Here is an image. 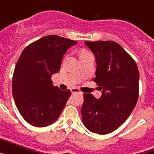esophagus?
<instances>
[{
	"label": "esophagus",
	"instance_id": "esophagus-1",
	"mask_svg": "<svg viewBox=\"0 0 154 154\" xmlns=\"http://www.w3.org/2000/svg\"><path fill=\"white\" fill-rule=\"evenodd\" d=\"M71 92H72V93H82V92H80L78 89H75V88H73V89H71Z\"/></svg>",
	"mask_w": 154,
	"mask_h": 154
}]
</instances>
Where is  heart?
<instances>
[{"label": "heart", "instance_id": "b5f03b06", "mask_svg": "<svg viewBox=\"0 0 154 154\" xmlns=\"http://www.w3.org/2000/svg\"><path fill=\"white\" fill-rule=\"evenodd\" d=\"M89 54H91L89 51H87V50H85V49H82L81 51H79V57L81 58V57L85 56V55H89Z\"/></svg>", "mask_w": 154, "mask_h": 154}]
</instances>
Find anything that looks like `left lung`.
Segmentation results:
<instances>
[{
  "label": "left lung",
  "instance_id": "8db88e82",
  "mask_svg": "<svg viewBox=\"0 0 154 154\" xmlns=\"http://www.w3.org/2000/svg\"><path fill=\"white\" fill-rule=\"evenodd\" d=\"M96 57V78L102 96L83 94L82 122L92 133L107 134L127 119L139 97V70L135 61L112 41L85 42Z\"/></svg>",
  "mask_w": 154,
  "mask_h": 154
}]
</instances>
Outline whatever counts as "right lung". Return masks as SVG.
<instances>
[{"mask_svg":"<svg viewBox=\"0 0 154 154\" xmlns=\"http://www.w3.org/2000/svg\"><path fill=\"white\" fill-rule=\"evenodd\" d=\"M77 42L48 35L22 51L14 71L12 93L19 112L37 127L51 125L59 117L71 91L55 87L51 75L59 72L62 58Z\"/></svg>","mask_w":154,"mask_h":154,"instance_id":"obj_1","label":"right lung"}]
</instances>
